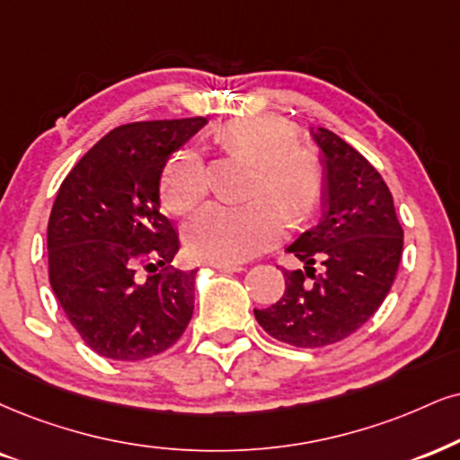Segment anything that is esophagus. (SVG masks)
Returning <instances> with one entry per match:
<instances>
[{"instance_id":"obj_1","label":"esophagus","mask_w":460,"mask_h":460,"mask_svg":"<svg viewBox=\"0 0 460 460\" xmlns=\"http://www.w3.org/2000/svg\"><path fill=\"white\" fill-rule=\"evenodd\" d=\"M208 266H213V269H219V270H243L241 264L221 262V260H208Z\"/></svg>"}]
</instances>
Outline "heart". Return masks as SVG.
<instances>
[{
    "mask_svg": "<svg viewBox=\"0 0 460 460\" xmlns=\"http://www.w3.org/2000/svg\"><path fill=\"white\" fill-rule=\"evenodd\" d=\"M219 143L258 162L256 194L270 191L288 217L300 219L315 207L322 191V164L298 146V134L275 115L239 117L226 123ZM207 168L194 146H183L164 168L160 194L168 213L183 215L207 194ZM283 211L270 196L249 204L211 202L187 224V245L198 256L241 262L275 245L283 234Z\"/></svg>",
    "mask_w": 460,
    "mask_h": 460,
    "instance_id": "heart-1",
    "label": "heart"
}]
</instances>
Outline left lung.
<instances>
[{"label":"left lung","mask_w":460,"mask_h":460,"mask_svg":"<svg viewBox=\"0 0 460 460\" xmlns=\"http://www.w3.org/2000/svg\"><path fill=\"white\" fill-rule=\"evenodd\" d=\"M309 134L324 166L322 217L288 247L305 270H283V296L253 315L277 341L324 348L358 331L388 296L403 228L382 174L337 134L324 128ZM315 261L323 264L320 276Z\"/></svg>","instance_id":"8db88e82"}]
</instances>
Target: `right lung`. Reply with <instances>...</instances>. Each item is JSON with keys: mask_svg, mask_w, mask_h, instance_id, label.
I'll return each instance as SVG.
<instances>
[{"mask_svg": "<svg viewBox=\"0 0 460 460\" xmlns=\"http://www.w3.org/2000/svg\"><path fill=\"white\" fill-rule=\"evenodd\" d=\"M207 119L115 128L72 168L49 219V279L83 341L112 360H145L179 341L194 314L198 270L136 281L149 256L172 262L179 234L160 213L168 157ZM155 264H149L153 269Z\"/></svg>", "mask_w": 460, "mask_h": 460, "instance_id": "1", "label": "right lung"}]
</instances>
